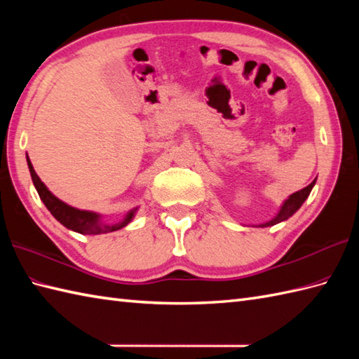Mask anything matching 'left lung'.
<instances>
[{
	"mask_svg": "<svg viewBox=\"0 0 359 359\" xmlns=\"http://www.w3.org/2000/svg\"><path fill=\"white\" fill-rule=\"evenodd\" d=\"M315 182H316V180L311 182V184H310L309 187L299 189V191L293 193L292 196H288V199H285L284 203L280 205L278 215L274 216L273 219H270L269 222H264V224H261L259 226H262V228H264V226H273V225H276V224H279V222H284V220H287L288 217H292V216L294 215V212L302 207V203L306 202V199H307L310 191H311V188L315 187Z\"/></svg>",
	"mask_w": 359,
	"mask_h": 359,
	"instance_id": "8db88e82",
	"label": "left lung"
}]
</instances>
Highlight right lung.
<instances>
[{
	"label": "right lung",
	"instance_id": "right-lung-1",
	"mask_svg": "<svg viewBox=\"0 0 359 359\" xmlns=\"http://www.w3.org/2000/svg\"><path fill=\"white\" fill-rule=\"evenodd\" d=\"M26 158H27L30 177H32L34 187L36 189L38 196H40V199L46 205V208L50 211V215L55 217L60 224L65 225L67 230H72V231L80 233V234L112 233V231L121 230V228L126 226L135 217V212H137V210H139V207L129 210L125 215V217L117 224L103 222L102 215H98V212L71 207V205H67L63 201H60L57 196H53L49 191L48 187H46L41 182V179L36 175L32 163H30V158L29 157H26Z\"/></svg>",
	"mask_w": 359,
	"mask_h": 359
}]
</instances>
